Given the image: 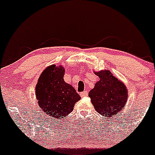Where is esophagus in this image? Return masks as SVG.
<instances>
[{
  "mask_svg": "<svg viewBox=\"0 0 155 155\" xmlns=\"http://www.w3.org/2000/svg\"><path fill=\"white\" fill-rule=\"evenodd\" d=\"M81 96L82 97H86V96H87L88 95V91H83V92H81Z\"/></svg>",
  "mask_w": 155,
  "mask_h": 155,
  "instance_id": "34e87169",
  "label": "esophagus"
}]
</instances>
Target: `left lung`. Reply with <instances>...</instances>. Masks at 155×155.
I'll return each mask as SVG.
<instances>
[{
    "mask_svg": "<svg viewBox=\"0 0 155 155\" xmlns=\"http://www.w3.org/2000/svg\"><path fill=\"white\" fill-rule=\"evenodd\" d=\"M100 80L89 92L95 110L106 117L117 115L128 100L127 87L109 70L94 71Z\"/></svg>",
    "mask_w": 155,
    "mask_h": 155,
    "instance_id": "obj_1",
    "label": "left lung"
}]
</instances>
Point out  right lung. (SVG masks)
I'll list each match as a JSON object with an SVG mask.
<instances>
[{
	"instance_id": "right-lung-1",
	"label": "right lung",
	"mask_w": 155,
	"mask_h": 155,
	"mask_svg": "<svg viewBox=\"0 0 155 155\" xmlns=\"http://www.w3.org/2000/svg\"><path fill=\"white\" fill-rule=\"evenodd\" d=\"M65 69L53 64L41 73L35 86L38 106L51 119L66 117L81 100L74 88L64 81Z\"/></svg>"
}]
</instances>
